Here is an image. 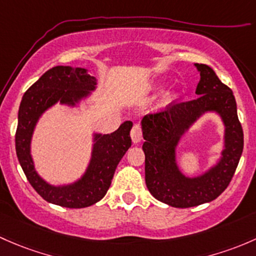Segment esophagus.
<instances>
[{"label":"esophagus","instance_id":"esophagus-1","mask_svg":"<svg viewBox=\"0 0 256 256\" xmlns=\"http://www.w3.org/2000/svg\"><path fill=\"white\" fill-rule=\"evenodd\" d=\"M130 136L133 143H139V142L143 139V132H142V128L139 124H134L133 128L130 130Z\"/></svg>","mask_w":256,"mask_h":256}]
</instances>
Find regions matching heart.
<instances>
[{
	"label": "heart",
	"instance_id": "obj_1",
	"mask_svg": "<svg viewBox=\"0 0 256 256\" xmlns=\"http://www.w3.org/2000/svg\"><path fill=\"white\" fill-rule=\"evenodd\" d=\"M171 98H172V94H168L166 96H165V98L162 100V104H168V102H170L171 101Z\"/></svg>",
	"mask_w": 256,
	"mask_h": 256
}]
</instances>
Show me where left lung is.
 I'll list each match as a JSON object with an SVG mask.
<instances>
[{
    "mask_svg": "<svg viewBox=\"0 0 256 256\" xmlns=\"http://www.w3.org/2000/svg\"><path fill=\"white\" fill-rule=\"evenodd\" d=\"M196 68L201 76L197 98L174 102L165 110L144 116L142 120L146 187L155 198L176 208L194 207L217 198L230 182L244 146L233 91L208 65L196 64ZM204 112H217L222 118L226 126L225 150L218 164L210 172L187 178L176 164V146Z\"/></svg>",
    "mask_w": 256,
    "mask_h": 256,
    "instance_id": "8db88e82",
    "label": "left lung"
}]
</instances>
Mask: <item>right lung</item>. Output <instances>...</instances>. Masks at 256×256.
I'll return each mask as SVG.
<instances>
[{
    "mask_svg": "<svg viewBox=\"0 0 256 256\" xmlns=\"http://www.w3.org/2000/svg\"><path fill=\"white\" fill-rule=\"evenodd\" d=\"M96 88V78L82 68L55 66L40 76L23 94L18 110L16 152L28 181L46 201L68 208H84L98 202L108 191L118 162L132 146L133 123L126 120L110 134H94L92 156L85 175L66 186H52L36 174L30 140L39 117L60 104L75 106Z\"/></svg>",
    "mask_w": 256,
    "mask_h": 256,
    "instance_id": "1",
    "label": "right lung"
}]
</instances>
